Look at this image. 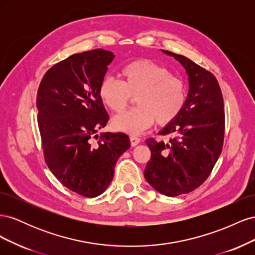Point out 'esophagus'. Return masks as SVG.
Listing matches in <instances>:
<instances>
[{"label":"esophagus","instance_id":"obj_1","mask_svg":"<svg viewBox=\"0 0 255 255\" xmlns=\"http://www.w3.org/2000/svg\"><path fill=\"white\" fill-rule=\"evenodd\" d=\"M129 140H130V144H132V146H135V145H137L138 143L140 142V138L135 137V136H130L129 137Z\"/></svg>","mask_w":255,"mask_h":255}]
</instances>
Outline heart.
<instances>
[{"label":"heart","mask_w":255,"mask_h":255,"mask_svg":"<svg viewBox=\"0 0 255 255\" xmlns=\"http://www.w3.org/2000/svg\"><path fill=\"white\" fill-rule=\"evenodd\" d=\"M122 83L106 76L100 84L99 97L110 110L120 113L135 97L134 110L116 116L113 127L129 135H139L155 121L159 126L172 122L186 102V87L170 71L148 59H137L121 70Z\"/></svg>","instance_id":"obj_1"}]
</instances>
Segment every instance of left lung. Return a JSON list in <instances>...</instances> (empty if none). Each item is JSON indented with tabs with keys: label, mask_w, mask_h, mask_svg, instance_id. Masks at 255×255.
<instances>
[{
	"label": "left lung",
	"mask_w": 255,
	"mask_h": 255,
	"mask_svg": "<svg viewBox=\"0 0 255 255\" xmlns=\"http://www.w3.org/2000/svg\"><path fill=\"white\" fill-rule=\"evenodd\" d=\"M176 59L188 76V95L180 115L159 130L168 141L145 140L151 159L144 179L167 197L195 190L207 179L217 161L225 136V110L215 76L187 57L161 50Z\"/></svg>",
	"instance_id": "left-lung-1"
}]
</instances>
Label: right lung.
Returning a JSON list of instances; mask_svg holds the SVG:
<instances>
[{
    "label": "right lung",
    "instance_id": "1",
    "mask_svg": "<svg viewBox=\"0 0 255 255\" xmlns=\"http://www.w3.org/2000/svg\"><path fill=\"white\" fill-rule=\"evenodd\" d=\"M111 51L73 54L50 68L38 88V126L44 159L56 179L76 194L98 197L114 177L118 158L129 146L128 136L98 129L110 117L99 87L114 60Z\"/></svg>",
    "mask_w": 255,
    "mask_h": 255
}]
</instances>
